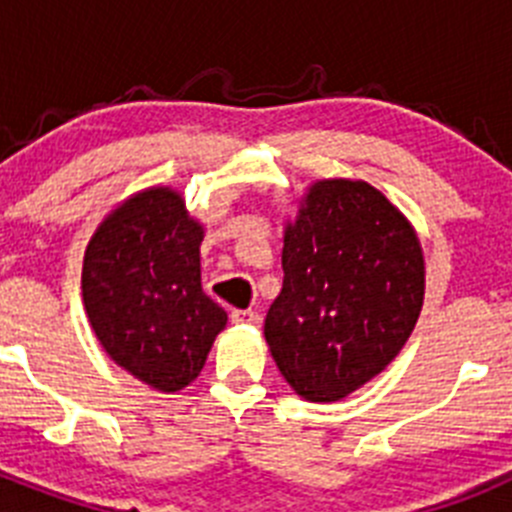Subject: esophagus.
<instances>
[{"mask_svg":"<svg viewBox=\"0 0 512 512\" xmlns=\"http://www.w3.org/2000/svg\"><path fill=\"white\" fill-rule=\"evenodd\" d=\"M230 320L235 325H259V312L256 310H233L230 312Z\"/></svg>","mask_w":512,"mask_h":512,"instance_id":"esophagus-1","label":"esophagus"}]
</instances>
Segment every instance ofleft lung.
<instances>
[{
	"label": "left lung",
	"instance_id": "8db88e82",
	"mask_svg": "<svg viewBox=\"0 0 512 512\" xmlns=\"http://www.w3.org/2000/svg\"><path fill=\"white\" fill-rule=\"evenodd\" d=\"M282 269L264 336L282 377L310 402H338L372 382L418 323L420 238L369 182H312L284 223Z\"/></svg>",
	"mask_w": 512,
	"mask_h": 512
}]
</instances>
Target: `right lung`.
<instances>
[{
  "instance_id": "add662e5",
  "label": "right lung",
  "mask_w": 512,
  "mask_h": 512,
  "mask_svg": "<svg viewBox=\"0 0 512 512\" xmlns=\"http://www.w3.org/2000/svg\"><path fill=\"white\" fill-rule=\"evenodd\" d=\"M205 225L184 194L148 187L104 215L84 251L81 297L112 361L158 392L200 377L228 312L202 292Z\"/></svg>"
}]
</instances>
